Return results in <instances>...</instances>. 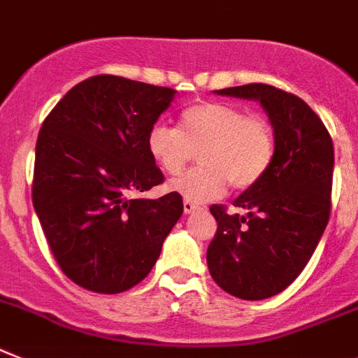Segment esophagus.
<instances>
[{
  "label": "esophagus",
  "mask_w": 358,
  "mask_h": 358,
  "mask_svg": "<svg viewBox=\"0 0 358 358\" xmlns=\"http://www.w3.org/2000/svg\"><path fill=\"white\" fill-rule=\"evenodd\" d=\"M200 209H202V207L200 206H196V203L194 202H191V200H184V211L187 213H194V211H200Z\"/></svg>",
  "instance_id": "esophagus-1"
}]
</instances>
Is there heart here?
<instances>
[{
	"label": "heart",
	"instance_id": "1",
	"mask_svg": "<svg viewBox=\"0 0 358 358\" xmlns=\"http://www.w3.org/2000/svg\"><path fill=\"white\" fill-rule=\"evenodd\" d=\"M200 153L202 167L189 171L169 187L191 202H207L255 187L271 167L276 136L271 122L249 116L227 103H194L180 113L178 129L156 123L147 134V151L164 173L176 176Z\"/></svg>",
	"mask_w": 358,
	"mask_h": 358
}]
</instances>
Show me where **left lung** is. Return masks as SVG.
Returning <instances> with one entry per match:
<instances>
[{
	"mask_svg": "<svg viewBox=\"0 0 358 358\" xmlns=\"http://www.w3.org/2000/svg\"><path fill=\"white\" fill-rule=\"evenodd\" d=\"M258 100L276 136L271 167L255 187L235 200L248 215L209 207L216 218L207 248L213 280L233 296L262 300L295 282L329 222L333 142L326 125L302 98L267 83L216 91Z\"/></svg>",
	"mask_w": 358,
	"mask_h": 358,
	"instance_id": "1",
	"label": "left lung"
}]
</instances>
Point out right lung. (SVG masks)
I'll return each instance as SVG.
<instances>
[{
    "label": "right lung",
    "instance_id": "1",
    "mask_svg": "<svg viewBox=\"0 0 358 358\" xmlns=\"http://www.w3.org/2000/svg\"><path fill=\"white\" fill-rule=\"evenodd\" d=\"M174 92L98 74L72 87L41 125L32 203L54 260L83 289L116 295L140 284L184 213L174 191L138 196L164 184L147 134Z\"/></svg>",
    "mask_w": 358,
    "mask_h": 358
}]
</instances>
